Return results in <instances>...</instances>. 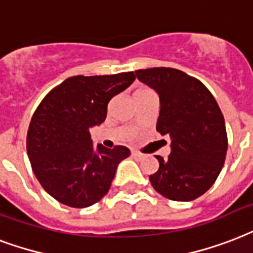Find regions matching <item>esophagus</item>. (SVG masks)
Returning <instances> with one entry per match:
<instances>
[{
    "label": "esophagus",
    "mask_w": 253,
    "mask_h": 253,
    "mask_svg": "<svg viewBox=\"0 0 253 253\" xmlns=\"http://www.w3.org/2000/svg\"><path fill=\"white\" fill-rule=\"evenodd\" d=\"M132 156L136 158H142V154L138 153V152H132Z\"/></svg>",
    "instance_id": "1"
}]
</instances>
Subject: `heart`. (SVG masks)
Listing matches in <instances>:
<instances>
[{
	"instance_id": "obj_1",
	"label": "heart",
	"mask_w": 253,
	"mask_h": 253,
	"mask_svg": "<svg viewBox=\"0 0 253 253\" xmlns=\"http://www.w3.org/2000/svg\"><path fill=\"white\" fill-rule=\"evenodd\" d=\"M149 92H153L150 88H146V87H141L138 88L136 91V96H140V95H145V93H149Z\"/></svg>"
}]
</instances>
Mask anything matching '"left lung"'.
Here are the masks:
<instances>
[{"mask_svg": "<svg viewBox=\"0 0 253 253\" xmlns=\"http://www.w3.org/2000/svg\"><path fill=\"white\" fill-rule=\"evenodd\" d=\"M136 75L157 91V132L171 140L168 158L157 156L160 169L150 183L168 199L194 201L214 185L224 165L228 140L222 111L206 85L183 71L154 67Z\"/></svg>", "mask_w": 253, "mask_h": 253, "instance_id": "obj_1", "label": "left lung"}]
</instances>
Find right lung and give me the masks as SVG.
I'll return each instance as SVG.
<instances>
[{"mask_svg": "<svg viewBox=\"0 0 253 253\" xmlns=\"http://www.w3.org/2000/svg\"><path fill=\"white\" fill-rule=\"evenodd\" d=\"M134 72L71 76L48 92L31 117L26 149L42 187L66 206L83 209L108 193L128 148L93 146L89 128L107 117L113 96L134 82Z\"/></svg>", "mask_w": 253, "mask_h": 253, "instance_id": "1", "label": "right lung"}]
</instances>
